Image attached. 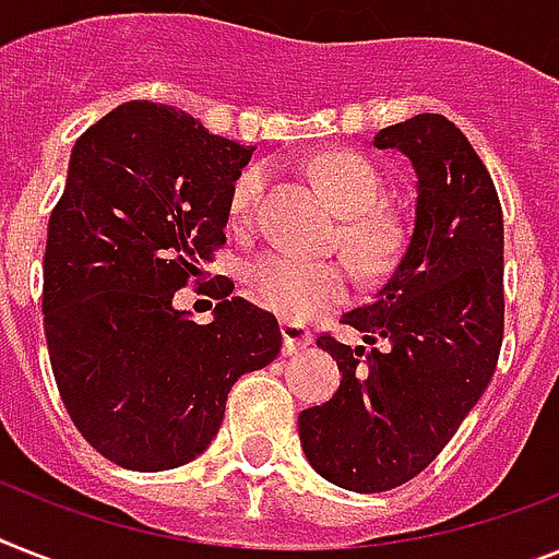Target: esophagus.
<instances>
[{"instance_id": "34e87169", "label": "esophagus", "mask_w": 559, "mask_h": 559, "mask_svg": "<svg viewBox=\"0 0 559 559\" xmlns=\"http://www.w3.org/2000/svg\"><path fill=\"white\" fill-rule=\"evenodd\" d=\"M311 340L313 334L306 329V325H299V322H283V343L288 354H297L299 348L311 345Z\"/></svg>"}]
</instances>
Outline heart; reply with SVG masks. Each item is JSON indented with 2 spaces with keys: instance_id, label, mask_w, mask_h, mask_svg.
Here are the masks:
<instances>
[{
  "instance_id": "b5f03b06",
  "label": "heart",
  "mask_w": 559,
  "mask_h": 559,
  "mask_svg": "<svg viewBox=\"0 0 559 559\" xmlns=\"http://www.w3.org/2000/svg\"><path fill=\"white\" fill-rule=\"evenodd\" d=\"M313 179L345 216L343 239L352 260L366 274L389 265L403 246V225L380 207L382 177L377 165L354 151H329L313 159ZM269 186L262 165L246 168L230 188V219L242 228L257 219ZM248 283L262 306L283 320H311L313 313L340 306L348 294V271L331 260H299L290 253H265L248 265Z\"/></svg>"
}]
</instances>
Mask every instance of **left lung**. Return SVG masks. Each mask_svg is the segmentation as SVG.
Segmentation results:
<instances>
[{
	"mask_svg": "<svg viewBox=\"0 0 559 559\" xmlns=\"http://www.w3.org/2000/svg\"><path fill=\"white\" fill-rule=\"evenodd\" d=\"M373 145L417 170L412 237L380 297L340 320L371 348L317 336L343 380L299 414L313 468L359 495L403 486L449 445L495 377L506 325L502 207L472 142L440 114H417Z\"/></svg>",
	"mask_w": 559,
	"mask_h": 559,
	"instance_id": "8db88e82",
	"label": "left lung"
}]
</instances>
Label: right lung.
Returning a JSON list of instances; mask_svg holds the SVG:
<instances>
[{
    "instance_id": "obj_1",
    "label": "right lung",
    "mask_w": 559,
    "mask_h": 559,
    "mask_svg": "<svg viewBox=\"0 0 559 559\" xmlns=\"http://www.w3.org/2000/svg\"><path fill=\"white\" fill-rule=\"evenodd\" d=\"M253 147L170 105H119L73 147L50 211L41 313L73 426L133 472L191 463L219 431L230 385L274 362L280 322L216 276L207 325L174 308L225 248L230 188Z\"/></svg>"
}]
</instances>
